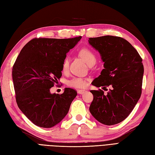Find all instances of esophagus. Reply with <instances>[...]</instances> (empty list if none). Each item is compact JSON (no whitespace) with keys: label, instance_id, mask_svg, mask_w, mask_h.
<instances>
[{"label":"esophagus","instance_id":"obj_1","mask_svg":"<svg viewBox=\"0 0 155 155\" xmlns=\"http://www.w3.org/2000/svg\"><path fill=\"white\" fill-rule=\"evenodd\" d=\"M85 92H86L85 90H82V89H79V90L78 91V93L79 94H84V93H85Z\"/></svg>","mask_w":155,"mask_h":155}]
</instances>
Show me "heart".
<instances>
[{"instance_id": "heart-1", "label": "heart", "mask_w": 155, "mask_h": 155, "mask_svg": "<svg viewBox=\"0 0 155 155\" xmlns=\"http://www.w3.org/2000/svg\"><path fill=\"white\" fill-rule=\"evenodd\" d=\"M80 56L85 61V62L89 65L95 64L97 61V56L93 52V50L88 48H83L79 52ZM70 59L68 57H65L62 64V70L63 72H67L69 68ZM89 79L81 78V77H74L71 79L68 82V85L70 87L77 89H83L85 88L87 85Z\"/></svg>"}]
</instances>
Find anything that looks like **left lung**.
<instances>
[{
    "mask_svg": "<svg viewBox=\"0 0 155 155\" xmlns=\"http://www.w3.org/2000/svg\"><path fill=\"white\" fill-rule=\"evenodd\" d=\"M89 44L98 50L104 69L93 81L99 89L93 94L89 111L100 123L114 125L122 122L132 112L141 94L143 65L137 50L127 40L119 36L90 38Z\"/></svg>",
    "mask_w": 155,
    "mask_h": 155,
    "instance_id": "left-lung-1",
    "label": "left lung"
}]
</instances>
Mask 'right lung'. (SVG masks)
Listing matches in <instances>:
<instances>
[{
  "instance_id": "obj_1",
  "label": "right lung",
  "mask_w": 155,
  "mask_h": 155,
  "mask_svg": "<svg viewBox=\"0 0 155 155\" xmlns=\"http://www.w3.org/2000/svg\"><path fill=\"white\" fill-rule=\"evenodd\" d=\"M35 38L20 51L12 68L15 100L19 108L36 126L51 128L68 114L77 91L65 88L63 93L50 89L62 76L66 54L81 40Z\"/></svg>"
}]
</instances>
